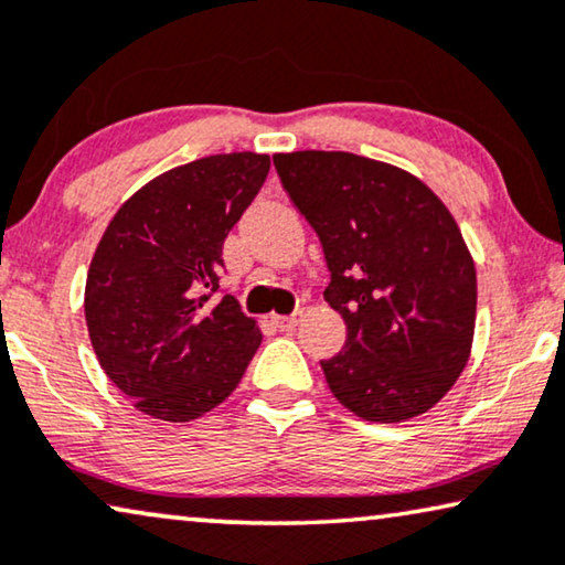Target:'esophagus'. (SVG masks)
<instances>
[{"instance_id":"obj_1","label":"esophagus","mask_w":565,"mask_h":565,"mask_svg":"<svg viewBox=\"0 0 565 565\" xmlns=\"http://www.w3.org/2000/svg\"><path fill=\"white\" fill-rule=\"evenodd\" d=\"M302 321V310H292L290 316H273V323L280 331H292Z\"/></svg>"}]
</instances>
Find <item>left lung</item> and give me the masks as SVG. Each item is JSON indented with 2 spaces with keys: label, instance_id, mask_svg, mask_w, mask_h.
I'll list each match as a JSON object with an SVG mask.
<instances>
[{
  "label": "left lung",
  "instance_id": "8db88e82",
  "mask_svg": "<svg viewBox=\"0 0 565 565\" xmlns=\"http://www.w3.org/2000/svg\"><path fill=\"white\" fill-rule=\"evenodd\" d=\"M323 247L326 300L347 323L323 359L343 407L372 423L415 418L463 372L477 318V269L454 216L405 170L354 152L273 158Z\"/></svg>",
  "mask_w": 565,
  "mask_h": 565
}]
</instances>
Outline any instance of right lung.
Masks as SVG:
<instances>
[{
    "label": "right lung",
    "instance_id": "add662e5",
    "mask_svg": "<svg viewBox=\"0 0 565 565\" xmlns=\"http://www.w3.org/2000/svg\"><path fill=\"white\" fill-rule=\"evenodd\" d=\"M267 154H211L147 183L106 226L86 277L102 370L152 418L185 423L232 395L263 333L218 288L224 239L263 188Z\"/></svg>",
    "mask_w": 565,
    "mask_h": 565
}]
</instances>
